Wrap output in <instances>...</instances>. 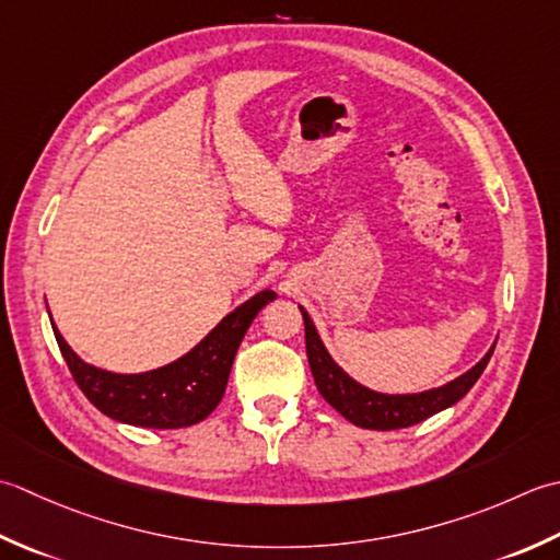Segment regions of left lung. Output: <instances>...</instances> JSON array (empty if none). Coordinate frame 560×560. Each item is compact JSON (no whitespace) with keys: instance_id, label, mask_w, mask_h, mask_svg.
<instances>
[{"instance_id":"obj_1","label":"left lung","mask_w":560,"mask_h":560,"mask_svg":"<svg viewBox=\"0 0 560 560\" xmlns=\"http://www.w3.org/2000/svg\"><path fill=\"white\" fill-rule=\"evenodd\" d=\"M300 312L304 316L306 358H310V368L318 394H322L340 416L348 418L352 425L368 430H398L423 423L425 418L440 413V410L454 406L456 401H462L476 384L478 376L483 374L486 364L495 350L493 343L469 372L459 374L447 384L435 386V389L418 394H382L368 389L364 384L352 380V376L330 358V352L326 350L324 340L318 336L312 316L306 314L304 306H300Z\"/></svg>"}]
</instances>
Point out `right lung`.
Here are the masks:
<instances>
[{"label": "right lung", "instance_id": "right-lung-1", "mask_svg": "<svg viewBox=\"0 0 560 560\" xmlns=\"http://www.w3.org/2000/svg\"><path fill=\"white\" fill-rule=\"evenodd\" d=\"M276 296L272 290H260L226 314L186 355L135 374L108 372L84 362L50 324L74 382L101 413L137 428L174 430L200 423L222 401L234 355L250 322Z\"/></svg>", "mask_w": 560, "mask_h": 560}]
</instances>
